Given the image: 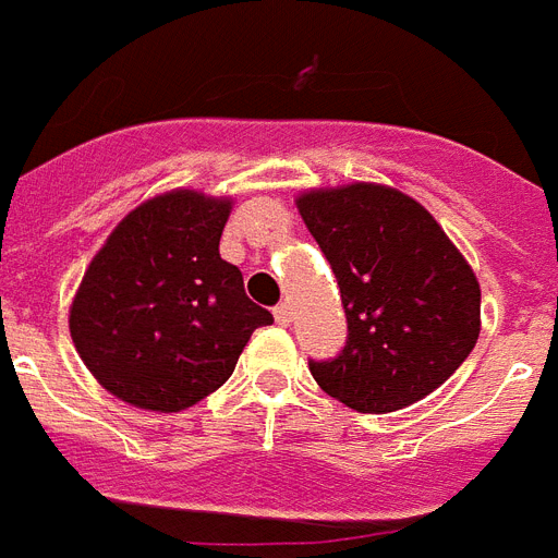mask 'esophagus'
Listing matches in <instances>:
<instances>
[{
    "label": "esophagus",
    "instance_id": "34e87169",
    "mask_svg": "<svg viewBox=\"0 0 558 558\" xmlns=\"http://www.w3.org/2000/svg\"><path fill=\"white\" fill-rule=\"evenodd\" d=\"M275 320H278L280 326L292 324V306H289V303H278V306H275Z\"/></svg>",
    "mask_w": 558,
    "mask_h": 558
}]
</instances>
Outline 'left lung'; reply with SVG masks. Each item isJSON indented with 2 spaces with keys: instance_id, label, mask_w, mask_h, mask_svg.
Here are the masks:
<instances>
[{
  "instance_id": "obj_1",
  "label": "left lung",
  "mask_w": 558,
  "mask_h": 558,
  "mask_svg": "<svg viewBox=\"0 0 558 558\" xmlns=\"http://www.w3.org/2000/svg\"><path fill=\"white\" fill-rule=\"evenodd\" d=\"M303 223L332 266L347 343L310 361L326 396L357 412H396L450 378L482 329V289L436 217L375 183L298 197Z\"/></svg>"
}]
</instances>
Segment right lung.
<instances>
[{"instance_id":"right-lung-1","label":"right lung","mask_w":558,"mask_h":558,"mask_svg":"<svg viewBox=\"0 0 558 558\" xmlns=\"http://www.w3.org/2000/svg\"><path fill=\"white\" fill-rule=\"evenodd\" d=\"M232 201L177 189L108 234L71 303V338L111 396L180 412L223 387L271 312L246 298L220 257Z\"/></svg>"}]
</instances>
